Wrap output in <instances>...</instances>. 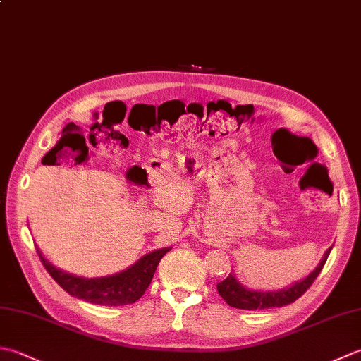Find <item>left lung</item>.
Instances as JSON below:
<instances>
[{"mask_svg": "<svg viewBox=\"0 0 361 361\" xmlns=\"http://www.w3.org/2000/svg\"><path fill=\"white\" fill-rule=\"evenodd\" d=\"M332 247L326 251V255L321 259L319 265L313 270L307 278L301 282H296L295 286L290 288L281 290V291H255L242 287L239 282L235 281L233 274H229L226 279L217 283L219 295L225 299L228 305L234 309L242 310H262V309H273V307H283V305L295 302L298 298H301L305 291L310 288V286L318 278V274L323 270L326 260L329 257Z\"/></svg>", "mask_w": 361, "mask_h": 361, "instance_id": "1", "label": "left lung"}]
</instances>
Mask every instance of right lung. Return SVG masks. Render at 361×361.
I'll use <instances>...</instances> for the list:
<instances>
[{
    "label": "right lung",
    "instance_id": "obj_1",
    "mask_svg": "<svg viewBox=\"0 0 361 361\" xmlns=\"http://www.w3.org/2000/svg\"><path fill=\"white\" fill-rule=\"evenodd\" d=\"M167 251H171V248L149 252L141 260H137L133 267H130L128 270L122 273L106 276V278L83 279L78 278V276L68 274L51 265L37 248L38 257H40L46 271L52 276V279L65 291L87 302L113 305V307L114 305L133 304L144 295V291L150 286L161 257Z\"/></svg>",
    "mask_w": 361,
    "mask_h": 361
}]
</instances>
